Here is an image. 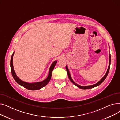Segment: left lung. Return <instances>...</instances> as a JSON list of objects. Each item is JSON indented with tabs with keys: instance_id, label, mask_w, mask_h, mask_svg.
<instances>
[{
	"instance_id": "1",
	"label": "left lung",
	"mask_w": 120,
	"mask_h": 120,
	"mask_svg": "<svg viewBox=\"0 0 120 120\" xmlns=\"http://www.w3.org/2000/svg\"><path fill=\"white\" fill-rule=\"evenodd\" d=\"M110 62H111V56H110V52H109V67H108V70H107V71L106 72V73L105 74V75H104V76L101 79L98 83H97L96 84H94V85H90V86H80L79 85H78L77 84L75 83L73 81V80H72V79L71 78V74L70 73V71H69V70L68 69V66L67 65H66V71H67V73H68V77L69 78V79H70V80H71V82L74 84L75 86H76L80 88V89H84V90H85V89H92V88H93V87H95L96 86H99L100 84H101L103 82V81L105 80V79L106 78V77H107V76H108V73H109V68H110Z\"/></svg>"
}]
</instances>
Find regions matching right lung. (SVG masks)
I'll use <instances>...</instances> for the list:
<instances>
[{
  "mask_svg": "<svg viewBox=\"0 0 120 120\" xmlns=\"http://www.w3.org/2000/svg\"><path fill=\"white\" fill-rule=\"evenodd\" d=\"M14 53H15V52H14L13 54H12L11 57L10 66H11V74L12 75V77H13V78H14L15 81L17 83H18L20 86L24 87L25 88H26V89H27L29 90H38L41 89V88L43 87L44 86H45L48 84L50 79H51L52 72L53 69L54 68V67H55L56 64L57 63V61H54L52 63L51 66L50 67L48 76L46 79L42 81L38 82L30 83H27V82H24V81L21 80L16 75L15 72L14 70V66H13V62H12V61H13V56H14Z\"/></svg>",
  "mask_w": 120,
  "mask_h": 120,
  "instance_id": "1",
  "label": "right lung"
}]
</instances>
